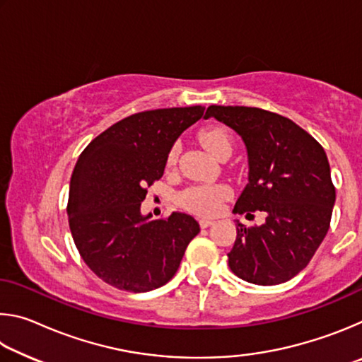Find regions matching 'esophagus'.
<instances>
[{
    "label": "esophagus",
    "mask_w": 362,
    "mask_h": 362,
    "mask_svg": "<svg viewBox=\"0 0 362 362\" xmlns=\"http://www.w3.org/2000/svg\"><path fill=\"white\" fill-rule=\"evenodd\" d=\"M199 225H201V228H207V226L214 225V220L212 218H201Z\"/></svg>",
    "instance_id": "1"
}]
</instances>
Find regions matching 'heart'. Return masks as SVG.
<instances>
[{"instance_id": "obj_1", "label": "heart", "mask_w": 362, "mask_h": 362, "mask_svg": "<svg viewBox=\"0 0 362 362\" xmlns=\"http://www.w3.org/2000/svg\"><path fill=\"white\" fill-rule=\"evenodd\" d=\"M199 140L204 148L216 158L230 155L233 148V140L230 132L223 127L214 126L206 127L199 132ZM179 145H173L168 153L166 166L173 168L177 161ZM231 198V188L216 183V185H192L179 193V204L183 209L192 211L199 216H214L220 212L226 199Z\"/></svg>"}]
</instances>
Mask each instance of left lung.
I'll return each instance as SVG.
<instances>
[{"mask_svg":"<svg viewBox=\"0 0 362 362\" xmlns=\"http://www.w3.org/2000/svg\"><path fill=\"white\" fill-rule=\"evenodd\" d=\"M211 116L247 148L249 183L235 212L267 216L260 226L238 223L231 272L252 284L286 283L308 265L330 226L335 187L326 151L296 122L267 110L211 105L204 118Z\"/></svg>","mask_w":362,"mask_h":362,"instance_id":"left-lung-1","label":"left lung"}]
</instances>
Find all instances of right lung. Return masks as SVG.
Returning <instances> with one entry per match:
<instances>
[{
  "label": "right lung",
  "mask_w": 362,
  "mask_h": 362,
  "mask_svg": "<svg viewBox=\"0 0 362 362\" xmlns=\"http://www.w3.org/2000/svg\"><path fill=\"white\" fill-rule=\"evenodd\" d=\"M204 107L134 113L110 126L79 155L66 214L79 255L107 284L148 292L173 279L199 223L188 214L144 217L140 204L159 180L180 134Z\"/></svg>",
  "instance_id": "1"
}]
</instances>
